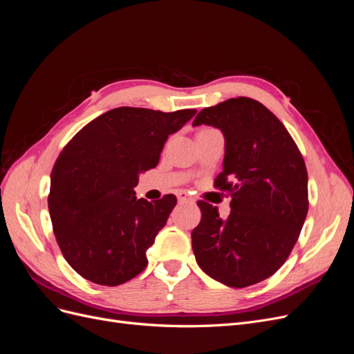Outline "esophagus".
I'll list each match as a JSON object with an SVG mask.
<instances>
[{
    "label": "esophagus",
    "mask_w": 354,
    "mask_h": 354,
    "mask_svg": "<svg viewBox=\"0 0 354 354\" xmlns=\"http://www.w3.org/2000/svg\"><path fill=\"white\" fill-rule=\"evenodd\" d=\"M177 198H178V201H181V202H194V201H195L190 195H187L185 190L177 192Z\"/></svg>",
    "instance_id": "1"
}]
</instances>
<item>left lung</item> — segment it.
Here are the masks:
<instances>
[{"mask_svg": "<svg viewBox=\"0 0 354 354\" xmlns=\"http://www.w3.org/2000/svg\"><path fill=\"white\" fill-rule=\"evenodd\" d=\"M220 128L226 138L214 187L227 192L232 211L198 201L201 223L192 246L201 269L232 288L259 283L281 269L308 211L307 168L285 125L250 97L202 109L194 125Z\"/></svg>", "mask_w": 354, "mask_h": 354, "instance_id": "left-lung-1", "label": "left lung"}]
</instances>
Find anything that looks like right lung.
<instances>
[{"instance_id": "obj_1", "label": "right lung", "mask_w": 354, "mask_h": 354, "mask_svg": "<svg viewBox=\"0 0 354 354\" xmlns=\"http://www.w3.org/2000/svg\"><path fill=\"white\" fill-rule=\"evenodd\" d=\"M195 109L116 108L85 125L51 171L48 211L59 248L85 279L116 286L147 266L146 251L177 198L137 199L138 173L155 168L169 134Z\"/></svg>"}]
</instances>
